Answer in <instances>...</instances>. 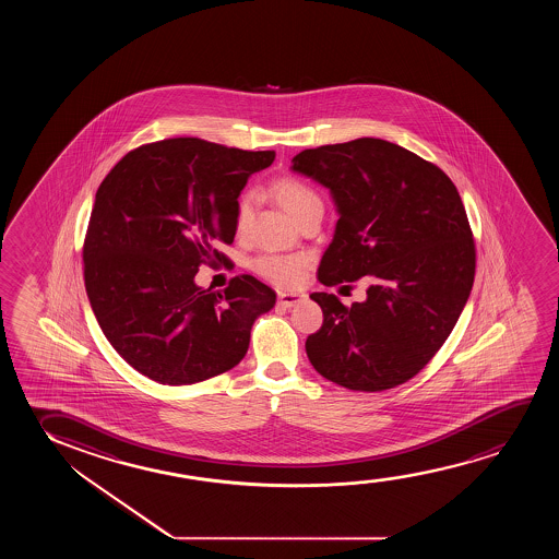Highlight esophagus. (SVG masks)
<instances>
[{
    "label": "esophagus",
    "mask_w": 559,
    "mask_h": 559,
    "mask_svg": "<svg viewBox=\"0 0 559 559\" xmlns=\"http://www.w3.org/2000/svg\"><path fill=\"white\" fill-rule=\"evenodd\" d=\"M304 299H306L304 294H288V292H278V306L286 307V309L298 306L299 301H304Z\"/></svg>",
    "instance_id": "1"
}]
</instances>
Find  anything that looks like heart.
I'll return each mask as SVG.
<instances>
[{"mask_svg": "<svg viewBox=\"0 0 559 559\" xmlns=\"http://www.w3.org/2000/svg\"><path fill=\"white\" fill-rule=\"evenodd\" d=\"M269 192L298 223L306 215L322 212V199L319 197V192L314 191L311 185L306 183L299 177H278L269 187ZM250 214H252V197L242 194L237 204L238 230L245 229L248 225ZM306 265L307 260L304 255L265 253V255H260V258L253 260L252 269L269 283L286 288V286L299 284V281L304 278Z\"/></svg>", "mask_w": 559, "mask_h": 559, "instance_id": "obj_1", "label": "heart"}]
</instances>
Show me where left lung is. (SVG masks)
I'll return each mask as SVG.
<instances>
[{"label":"left lung","instance_id":"1","mask_svg":"<svg viewBox=\"0 0 559 559\" xmlns=\"http://www.w3.org/2000/svg\"><path fill=\"white\" fill-rule=\"evenodd\" d=\"M292 162L329 187L340 214L319 281L368 283L367 299L352 307L311 294L324 321L307 337V357L347 390L408 382L441 349L474 286V233L456 187L436 164L383 139L307 148Z\"/></svg>","mask_w":559,"mask_h":559}]
</instances>
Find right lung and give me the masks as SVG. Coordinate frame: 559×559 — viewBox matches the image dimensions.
I'll return each instance as SVG.
<instances>
[{
	"instance_id": "add662e5",
	"label": "right lung",
	"mask_w": 559,
	"mask_h": 559,
	"mask_svg": "<svg viewBox=\"0 0 559 559\" xmlns=\"http://www.w3.org/2000/svg\"><path fill=\"white\" fill-rule=\"evenodd\" d=\"M273 151L199 138L138 146L95 194L84 240V281L103 334L130 367L166 385L204 382L245 359L250 330L276 294L252 275L222 292L194 284L202 263L229 258L248 177Z\"/></svg>"
}]
</instances>
